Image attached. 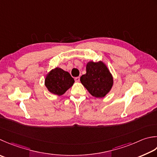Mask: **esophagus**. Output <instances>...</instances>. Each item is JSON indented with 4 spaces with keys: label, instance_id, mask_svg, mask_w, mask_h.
<instances>
[{
    "label": "esophagus",
    "instance_id": "obj_1",
    "mask_svg": "<svg viewBox=\"0 0 157 157\" xmlns=\"http://www.w3.org/2000/svg\"><path fill=\"white\" fill-rule=\"evenodd\" d=\"M75 81L76 82H79V77H77V78H75Z\"/></svg>",
    "mask_w": 157,
    "mask_h": 157
}]
</instances>
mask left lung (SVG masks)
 Here are the masks:
<instances>
[{"mask_svg":"<svg viewBox=\"0 0 157 157\" xmlns=\"http://www.w3.org/2000/svg\"><path fill=\"white\" fill-rule=\"evenodd\" d=\"M81 83L91 95L103 98L111 90L113 79L105 64L102 61H90L86 64V73L80 78Z\"/></svg>","mask_w":157,"mask_h":157,"instance_id":"8db88e82","label":"left lung"}]
</instances>
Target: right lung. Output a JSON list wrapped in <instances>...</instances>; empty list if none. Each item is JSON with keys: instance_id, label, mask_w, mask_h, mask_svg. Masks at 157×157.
<instances>
[{"instance_id": "1", "label": "right lung", "mask_w": 157, "mask_h": 157, "mask_svg": "<svg viewBox=\"0 0 157 157\" xmlns=\"http://www.w3.org/2000/svg\"><path fill=\"white\" fill-rule=\"evenodd\" d=\"M74 82L69 72L57 67L46 76L45 85L51 93L60 96L72 86Z\"/></svg>"}]
</instances>
